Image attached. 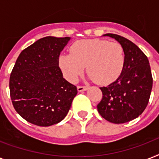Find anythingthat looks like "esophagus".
Masks as SVG:
<instances>
[{"label":"esophagus","instance_id":"esophagus-1","mask_svg":"<svg viewBox=\"0 0 159 159\" xmlns=\"http://www.w3.org/2000/svg\"><path fill=\"white\" fill-rule=\"evenodd\" d=\"M87 89H88V87H82V86H78V87H77V91L79 92L86 91V90Z\"/></svg>","mask_w":159,"mask_h":159}]
</instances>
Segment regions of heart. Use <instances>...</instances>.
I'll use <instances>...</instances> for the list:
<instances>
[{
  "label": "heart",
  "mask_w": 159,
  "mask_h": 159,
  "mask_svg": "<svg viewBox=\"0 0 159 159\" xmlns=\"http://www.w3.org/2000/svg\"><path fill=\"white\" fill-rule=\"evenodd\" d=\"M71 53L61 54L59 67L65 78L75 82L85 66L89 77L99 85L115 82L124 69L125 56L120 43L105 39H84L71 47Z\"/></svg>",
  "instance_id": "b5f03b06"
}]
</instances>
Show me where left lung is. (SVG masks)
I'll return each mask as SVG.
<instances>
[{
	"label": "left lung",
	"instance_id": "obj_1",
	"mask_svg": "<svg viewBox=\"0 0 159 159\" xmlns=\"http://www.w3.org/2000/svg\"><path fill=\"white\" fill-rule=\"evenodd\" d=\"M104 36L115 39L122 45L125 62L116 81L101 87L102 99L97 110L111 123H126L140 116L148 105L153 87L150 65L147 56L130 40L115 34Z\"/></svg>",
	"mask_w": 159,
	"mask_h": 159
}]
</instances>
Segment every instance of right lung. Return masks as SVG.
Returning a JSON list of instances; mask_svg holds the SVG:
<instances>
[{
    "instance_id": "1",
    "label": "right lung",
    "mask_w": 159,
    "mask_h": 159,
    "mask_svg": "<svg viewBox=\"0 0 159 159\" xmlns=\"http://www.w3.org/2000/svg\"><path fill=\"white\" fill-rule=\"evenodd\" d=\"M70 37H44L19 55L10 77L14 108L30 123L50 126L65 118L77 94V87L62 77L60 53Z\"/></svg>"
}]
</instances>
